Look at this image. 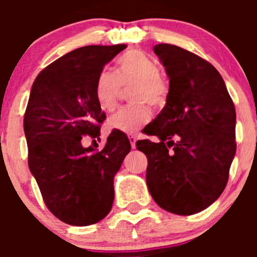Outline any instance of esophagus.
Wrapping results in <instances>:
<instances>
[{
  "mask_svg": "<svg viewBox=\"0 0 257 257\" xmlns=\"http://www.w3.org/2000/svg\"><path fill=\"white\" fill-rule=\"evenodd\" d=\"M129 142H131V145H132V148H136V143H137V139H136V137H133V136H131L129 137Z\"/></svg>",
  "mask_w": 257,
  "mask_h": 257,
  "instance_id": "1",
  "label": "esophagus"
}]
</instances>
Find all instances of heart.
<instances>
[{"label": "heart", "instance_id": "obj_1", "mask_svg": "<svg viewBox=\"0 0 257 257\" xmlns=\"http://www.w3.org/2000/svg\"><path fill=\"white\" fill-rule=\"evenodd\" d=\"M132 85H134L131 92L133 102L148 103L157 108L167 100L169 88L162 77L159 63L144 52L131 51L119 59L115 73L104 69L98 76L95 98L100 109L104 112L115 109L123 87ZM149 120V109L144 104H137L121 108L109 119L108 124L113 131L137 134Z\"/></svg>", "mask_w": 257, "mask_h": 257}]
</instances>
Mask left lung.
Segmentation results:
<instances>
[{
  "label": "left lung",
  "mask_w": 257,
  "mask_h": 257,
  "mask_svg": "<svg viewBox=\"0 0 257 257\" xmlns=\"http://www.w3.org/2000/svg\"><path fill=\"white\" fill-rule=\"evenodd\" d=\"M169 77L167 104L147 126L137 149L148 158L147 185L155 203L177 215H193L224 191L236 152V112L224 79L196 54L154 46Z\"/></svg>",
  "instance_id": "obj_1"
}]
</instances>
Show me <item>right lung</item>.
Segmentation results:
<instances>
[{"label":"right lung","instance_id":"1","mask_svg":"<svg viewBox=\"0 0 257 257\" xmlns=\"http://www.w3.org/2000/svg\"><path fill=\"white\" fill-rule=\"evenodd\" d=\"M125 47L77 48L33 82L23 119L28 167L46 206L66 224H95L112 209L113 179L131 143L124 133L112 132L97 152L83 147L82 138L99 136L105 113L97 103L95 83L103 67Z\"/></svg>","mask_w":257,"mask_h":257}]
</instances>
